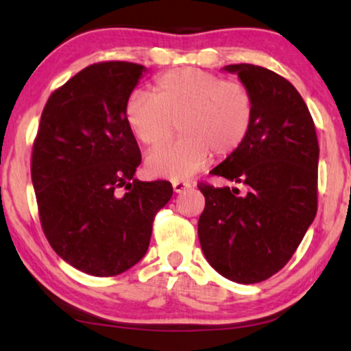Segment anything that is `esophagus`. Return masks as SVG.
Segmentation results:
<instances>
[{
    "mask_svg": "<svg viewBox=\"0 0 351 351\" xmlns=\"http://www.w3.org/2000/svg\"><path fill=\"white\" fill-rule=\"evenodd\" d=\"M189 187H191V182H187V181H173V191L176 193L184 192L186 189H189Z\"/></svg>",
    "mask_w": 351,
    "mask_h": 351,
    "instance_id": "esophagus-1",
    "label": "esophagus"
}]
</instances>
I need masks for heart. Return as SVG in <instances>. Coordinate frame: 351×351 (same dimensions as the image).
<instances>
[{"mask_svg":"<svg viewBox=\"0 0 351 351\" xmlns=\"http://www.w3.org/2000/svg\"><path fill=\"white\" fill-rule=\"evenodd\" d=\"M125 119L148 148L169 142L178 125L181 137L147 158L149 173L171 181L191 178L210 156L230 158L247 142L254 123V98L241 81L187 66L159 75L153 95L137 90L125 106Z\"/></svg>","mask_w":351,"mask_h":351,"instance_id":"b5f03b06","label":"heart"}]
</instances>
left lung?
I'll return each instance as SVG.
<instances>
[{"label":"left lung","mask_w":351,"mask_h":351,"mask_svg":"<svg viewBox=\"0 0 351 351\" xmlns=\"http://www.w3.org/2000/svg\"><path fill=\"white\" fill-rule=\"evenodd\" d=\"M225 70L252 90L254 123L242 148L210 171L239 187L198 182L206 202L198 239L221 276L254 285L289 263L313 223L319 142L308 106L286 77L253 64Z\"/></svg>","instance_id":"1"}]
</instances>
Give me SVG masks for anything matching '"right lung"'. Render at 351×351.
Instances as JSON below:
<instances>
[{
	"instance_id": "add662e5",
	"label": "right lung",
	"mask_w": 351,
	"mask_h": 351,
	"mask_svg": "<svg viewBox=\"0 0 351 351\" xmlns=\"http://www.w3.org/2000/svg\"><path fill=\"white\" fill-rule=\"evenodd\" d=\"M145 66L106 60L49 95L32 145L31 178L49 245L75 269L115 276L145 256L169 181H138L141 149L125 106Z\"/></svg>"
}]
</instances>
